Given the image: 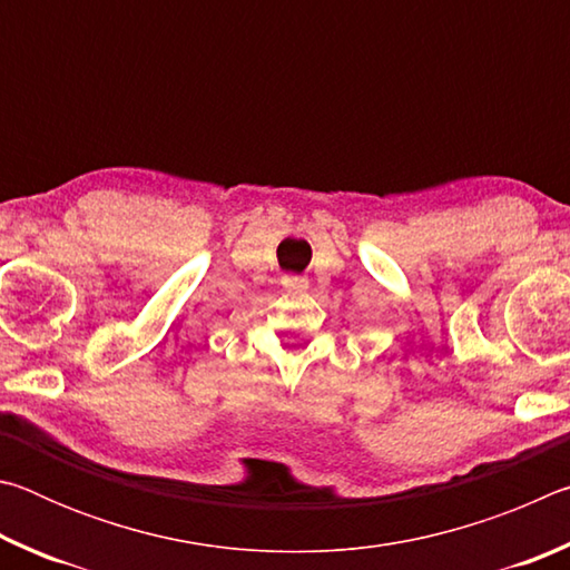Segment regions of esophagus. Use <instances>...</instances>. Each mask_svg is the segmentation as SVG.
<instances>
[{"label": "esophagus", "mask_w": 570, "mask_h": 570, "mask_svg": "<svg viewBox=\"0 0 570 570\" xmlns=\"http://www.w3.org/2000/svg\"><path fill=\"white\" fill-rule=\"evenodd\" d=\"M284 286H288V288H304L306 286V278L298 276V274H286L284 276Z\"/></svg>", "instance_id": "1"}]
</instances>
